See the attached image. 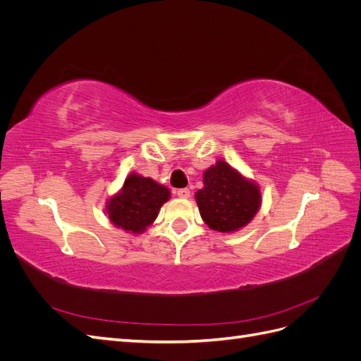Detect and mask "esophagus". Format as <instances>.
I'll return each instance as SVG.
<instances>
[{
    "label": "esophagus",
    "mask_w": 361,
    "mask_h": 361,
    "mask_svg": "<svg viewBox=\"0 0 361 361\" xmlns=\"http://www.w3.org/2000/svg\"><path fill=\"white\" fill-rule=\"evenodd\" d=\"M176 194L179 195V197H182V199H188L190 195H191V191L188 188H180V190H178Z\"/></svg>",
    "instance_id": "1"
}]
</instances>
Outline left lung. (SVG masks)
<instances>
[{
  "label": "left lung",
  "instance_id": "obj_1",
  "mask_svg": "<svg viewBox=\"0 0 361 361\" xmlns=\"http://www.w3.org/2000/svg\"><path fill=\"white\" fill-rule=\"evenodd\" d=\"M203 183L195 200L203 221L212 231L235 232L253 220L259 211V188L224 161L204 171Z\"/></svg>",
  "mask_w": 361,
  "mask_h": 361
}]
</instances>
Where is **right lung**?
Returning <instances> with one entry per match:
<instances>
[{
	"mask_svg": "<svg viewBox=\"0 0 361 361\" xmlns=\"http://www.w3.org/2000/svg\"><path fill=\"white\" fill-rule=\"evenodd\" d=\"M170 191L154 179L133 173L125 180L122 191L110 199L106 212L110 220L126 232L141 233L154 223Z\"/></svg>",
	"mask_w": 361,
	"mask_h": 361,
	"instance_id": "right-lung-1",
	"label": "right lung"
}]
</instances>
